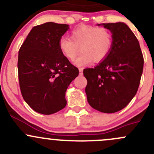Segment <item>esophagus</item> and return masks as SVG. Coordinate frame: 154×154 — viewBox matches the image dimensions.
I'll list each match as a JSON object with an SVG mask.
<instances>
[{"label":"esophagus","instance_id":"1","mask_svg":"<svg viewBox=\"0 0 154 154\" xmlns=\"http://www.w3.org/2000/svg\"><path fill=\"white\" fill-rule=\"evenodd\" d=\"M79 74H80V76H82L83 74V70L82 68H79Z\"/></svg>","mask_w":154,"mask_h":154}]
</instances>
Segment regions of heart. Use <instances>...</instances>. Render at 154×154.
<instances>
[{
  "mask_svg": "<svg viewBox=\"0 0 154 154\" xmlns=\"http://www.w3.org/2000/svg\"><path fill=\"white\" fill-rule=\"evenodd\" d=\"M70 37L63 36L59 40V49L69 60H73L81 51L74 63L83 66L91 63H100L109 54L113 45L111 31L95 26L80 24L70 32Z\"/></svg>",
  "mask_w": 154,
  "mask_h": 154,
  "instance_id": "heart-1",
  "label": "heart"
}]
</instances>
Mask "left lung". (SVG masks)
<instances>
[{
    "label": "left lung",
    "instance_id": "left-lung-1",
    "mask_svg": "<svg viewBox=\"0 0 154 154\" xmlns=\"http://www.w3.org/2000/svg\"><path fill=\"white\" fill-rule=\"evenodd\" d=\"M100 25V24H99ZM113 35L109 54L94 68L83 70L88 103L104 113L120 111L136 95L144 58L139 41L123 22L102 24Z\"/></svg>",
    "mask_w": 154,
    "mask_h": 154
}]
</instances>
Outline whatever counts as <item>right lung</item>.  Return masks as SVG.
Instances as JSON below:
<instances>
[{
    "label": "right lung",
    "instance_id": "1",
    "mask_svg": "<svg viewBox=\"0 0 154 154\" xmlns=\"http://www.w3.org/2000/svg\"><path fill=\"white\" fill-rule=\"evenodd\" d=\"M68 24L47 22L32 27L18 51L21 94L34 111L51 115L66 106V91L79 74L59 49Z\"/></svg>",
    "mask_w": 154,
    "mask_h": 154
}]
</instances>
